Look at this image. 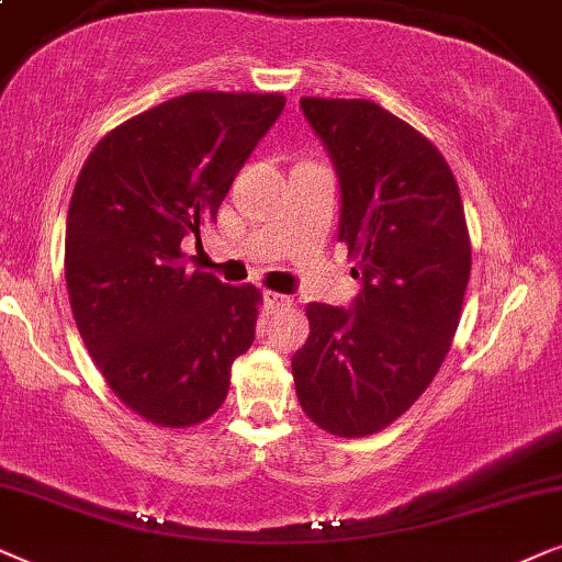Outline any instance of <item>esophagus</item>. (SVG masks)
Segmentation results:
<instances>
[{"label":"esophagus","instance_id":"esophagus-1","mask_svg":"<svg viewBox=\"0 0 562 562\" xmlns=\"http://www.w3.org/2000/svg\"><path fill=\"white\" fill-rule=\"evenodd\" d=\"M267 305H269V311H285V308H293V301H290L288 295L267 293Z\"/></svg>","mask_w":562,"mask_h":562}]
</instances>
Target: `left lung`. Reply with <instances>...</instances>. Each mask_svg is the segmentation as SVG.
Wrapping results in <instances>:
<instances>
[{
    "label": "left lung",
    "mask_w": 562,
    "mask_h": 562,
    "mask_svg": "<svg viewBox=\"0 0 562 562\" xmlns=\"http://www.w3.org/2000/svg\"><path fill=\"white\" fill-rule=\"evenodd\" d=\"M341 184L339 241L364 288L355 308L311 303L293 357L297 403L334 437H370L442 368L470 280V234L442 151L370 100L303 97Z\"/></svg>",
    "instance_id": "8db88e82"
}]
</instances>
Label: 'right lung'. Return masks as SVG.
<instances>
[{
	"mask_svg": "<svg viewBox=\"0 0 562 562\" xmlns=\"http://www.w3.org/2000/svg\"><path fill=\"white\" fill-rule=\"evenodd\" d=\"M282 94L190 92L112 128L87 156L66 215L74 321L104 383L167 429L223 406L254 341L261 290L182 267Z\"/></svg>",
	"mask_w": 562,
	"mask_h": 562,
	"instance_id": "right-lung-1",
	"label": "right lung"
}]
</instances>
